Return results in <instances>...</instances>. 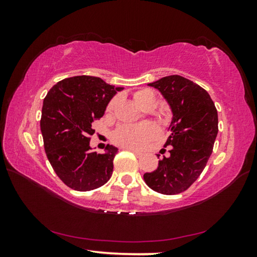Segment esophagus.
I'll return each mask as SVG.
<instances>
[{
    "label": "esophagus",
    "instance_id": "34e87169",
    "mask_svg": "<svg viewBox=\"0 0 257 257\" xmlns=\"http://www.w3.org/2000/svg\"><path fill=\"white\" fill-rule=\"evenodd\" d=\"M127 150H128V151H130V152H133V153H134L135 155H137V156H142V155H143L142 152H138V151L134 150V149H127Z\"/></svg>",
    "mask_w": 257,
    "mask_h": 257
}]
</instances>
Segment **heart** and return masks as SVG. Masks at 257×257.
Instances as JSON below:
<instances>
[{"instance_id": "1", "label": "heart", "mask_w": 257, "mask_h": 257, "mask_svg": "<svg viewBox=\"0 0 257 257\" xmlns=\"http://www.w3.org/2000/svg\"><path fill=\"white\" fill-rule=\"evenodd\" d=\"M134 101L137 105L146 110L147 107L156 104L155 94L150 89H142L134 94ZM115 105V99H113L107 105V112H111ZM158 128L152 123L134 125H121L113 134V141L115 144L127 147V149H141L147 142L158 135Z\"/></svg>"}]
</instances>
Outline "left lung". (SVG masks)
Instances as JSON below:
<instances>
[{"mask_svg":"<svg viewBox=\"0 0 257 257\" xmlns=\"http://www.w3.org/2000/svg\"><path fill=\"white\" fill-rule=\"evenodd\" d=\"M149 86L158 89L171 108V134L164 146L172 149L156 170L145 173L144 180L160 194L176 195L196 181L210 159L219 132L217 111L206 90L187 78L168 76Z\"/></svg>","mask_w":257,"mask_h":257,"instance_id":"left-lung-1","label":"left lung"}]
</instances>
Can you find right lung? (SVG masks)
Segmentation results:
<instances>
[{"instance_id": "1", "label": "right lung", "mask_w": 257, "mask_h": 257, "mask_svg": "<svg viewBox=\"0 0 257 257\" xmlns=\"http://www.w3.org/2000/svg\"><path fill=\"white\" fill-rule=\"evenodd\" d=\"M122 89L98 77L76 76L56 82L44 98V149L53 170L70 188L93 190L111 178L118 149L107 145L103 154H97L89 142L94 121L102 118L108 102Z\"/></svg>"}]
</instances>
